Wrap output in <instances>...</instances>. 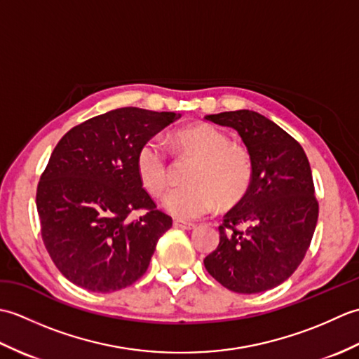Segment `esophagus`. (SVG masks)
<instances>
[{
  "label": "esophagus",
  "instance_id": "obj_1",
  "mask_svg": "<svg viewBox=\"0 0 359 359\" xmlns=\"http://www.w3.org/2000/svg\"><path fill=\"white\" fill-rule=\"evenodd\" d=\"M174 226L175 228H182V230H194V228H196L194 224L182 222V220H174Z\"/></svg>",
  "mask_w": 359,
  "mask_h": 359
}]
</instances>
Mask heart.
Instances as JSON below:
<instances>
[{
  "label": "heart",
  "mask_w": 359,
  "mask_h": 359,
  "mask_svg": "<svg viewBox=\"0 0 359 359\" xmlns=\"http://www.w3.org/2000/svg\"><path fill=\"white\" fill-rule=\"evenodd\" d=\"M180 152L196 158L185 177L187 187L174 189L165 199V210L179 220H196L216 208L230 207L247 196L253 184L255 163L250 151L233 143L222 129L199 123L180 129L172 135ZM140 184L152 196H162L170 182L168 157L162 142L149 139L135 156Z\"/></svg>",
  "instance_id": "1"
}]
</instances>
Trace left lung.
I'll list each match as a JSON object with an SVG mask.
<instances>
[{"instance_id":"left-lung-1","label":"left lung","mask_w":359,"mask_h":359,"mask_svg":"<svg viewBox=\"0 0 359 359\" xmlns=\"http://www.w3.org/2000/svg\"><path fill=\"white\" fill-rule=\"evenodd\" d=\"M205 118L234 128L255 163L253 184L224 216L220 242L203 259L205 269L236 293L278 287L302 262L318 222L319 203L309 158L292 135L255 111Z\"/></svg>"}]
</instances>
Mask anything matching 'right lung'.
Masks as SVG:
<instances>
[{"label": "right lung", "mask_w": 359, "mask_h": 359, "mask_svg": "<svg viewBox=\"0 0 359 359\" xmlns=\"http://www.w3.org/2000/svg\"><path fill=\"white\" fill-rule=\"evenodd\" d=\"M175 112L120 108L69 129L53 148L36 187L46 250L66 279L111 293L147 271L172 219L140 184L135 156ZM134 210L144 215L130 219Z\"/></svg>", "instance_id": "obj_1"}]
</instances>
